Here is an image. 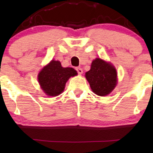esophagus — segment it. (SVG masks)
Returning <instances> with one entry per match:
<instances>
[{"label": "esophagus", "instance_id": "34e87169", "mask_svg": "<svg viewBox=\"0 0 153 153\" xmlns=\"http://www.w3.org/2000/svg\"><path fill=\"white\" fill-rule=\"evenodd\" d=\"M76 70H77V72H78V73L79 74V75H81V74L83 73V69H81V68L77 67L76 68Z\"/></svg>", "mask_w": 153, "mask_h": 153}]
</instances>
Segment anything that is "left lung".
<instances>
[{"instance_id": "obj_1", "label": "left lung", "mask_w": 153, "mask_h": 153, "mask_svg": "<svg viewBox=\"0 0 153 153\" xmlns=\"http://www.w3.org/2000/svg\"><path fill=\"white\" fill-rule=\"evenodd\" d=\"M85 76L92 92L99 96L110 94L118 81L115 67L98 58L92 61L90 69L86 72Z\"/></svg>"}]
</instances>
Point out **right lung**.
<instances>
[{"mask_svg": "<svg viewBox=\"0 0 153 153\" xmlns=\"http://www.w3.org/2000/svg\"><path fill=\"white\" fill-rule=\"evenodd\" d=\"M76 70L71 67H63L61 62L52 60L38 75V82L48 96H58L62 93L67 81L70 77L77 75Z\"/></svg>", "mask_w": 153, "mask_h": 153, "instance_id": "1", "label": "right lung"}]
</instances>
